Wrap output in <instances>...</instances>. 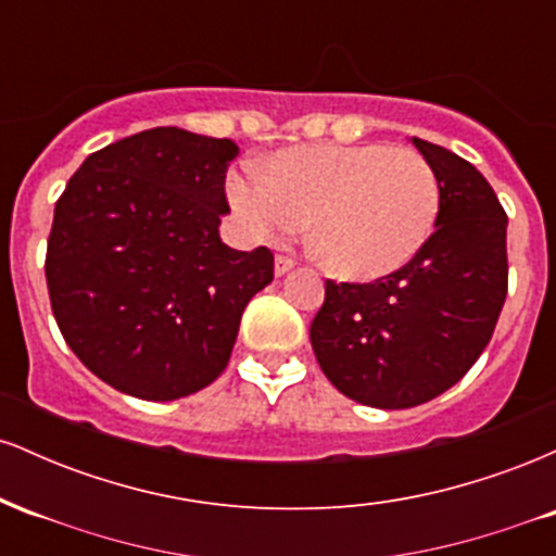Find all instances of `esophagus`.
<instances>
[{
  "instance_id": "obj_1",
  "label": "esophagus",
  "mask_w": 556,
  "mask_h": 556,
  "mask_svg": "<svg viewBox=\"0 0 556 556\" xmlns=\"http://www.w3.org/2000/svg\"><path fill=\"white\" fill-rule=\"evenodd\" d=\"M292 269H295V261H292V258H287V256L274 258V274H277V277H285V274L292 271Z\"/></svg>"
}]
</instances>
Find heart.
I'll return each instance as SVG.
<instances>
[{
	"label": "heart",
	"mask_w": 556,
	"mask_h": 556,
	"mask_svg": "<svg viewBox=\"0 0 556 556\" xmlns=\"http://www.w3.org/2000/svg\"><path fill=\"white\" fill-rule=\"evenodd\" d=\"M227 198L242 227L279 240L308 223L329 274L376 282L424 251L442 206L437 172L418 151L384 143L285 149L258 172H232Z\"/></svg>",
	"instance_id": "1"
}]
</instances>
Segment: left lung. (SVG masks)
<instances>
[{
	"mask_svg": "<svg viewBox=\"0 0 556 556\" xmlns=\"http://www.w3.org/2000/svg\"><path fill=\"white\" fill-rule=\"evenodd\" d=\"M437 172L442 206L424 251L371 285L327 282L311 324L321 371L379 410L424 405L483 353L507 298V214L486 177L442 146L410 138Z\"/></svg>",
	"mask_w": 556,
	"mask_h": 556,
	"instance_id": "left-lung-1",
	"label": "left lung"
}]
</instances>
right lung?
Returning <instances> with one entry per match:
<instances>
[{"label":"right lung","instance_id":"obj_1","mask_svg":"<svg viewBox=\"0 0 556 556\" xmlns=\"http://www.w3.org/2000/svg\"><path fill=\"white\" fill-rule=\"evenodd\" d=\"M227 138L151 127L80 164L56 201L47 285L88 371L138 400L201 392L227 368L240 318L274 279L269 248L222 242Z\"/></svg>","mask_w":556,"mask_h":556}]
</instances>
